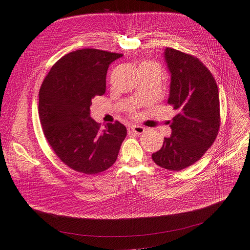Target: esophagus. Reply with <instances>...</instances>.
<instances>
[{"label": "esophagus", "instance_id": "esophagus-1", "mask_svg": "<svg viewBox=\"0 0 250 250\" xmlns=\"http://www.w3.org/2000/svg\"><path fill=\"white\" fill-rule=\"evenodd\" d=\"M145 132V127H143L141 125H132L128 127V133L130 134H136V135H141Z\"/></svg>", "mask_w": 250, "mask_h": 250}]
</instances>
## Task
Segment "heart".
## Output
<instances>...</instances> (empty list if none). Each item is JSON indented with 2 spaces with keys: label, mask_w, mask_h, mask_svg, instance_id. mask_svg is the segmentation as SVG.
Returning <instances> with one entry per match:
<instances>
[{
  "label": "heart",
  "mask_w": 250,
  "mask_h": 250,
  "mask_svg": "<svg viewBox=\"0 0 250 250\" xmlns=\"http://www.w3.org/2000/svg\"><path fill=\"white\" fill-rule=\"evenodd\" d=\"M155 65L154 63H152V62H143L141 65H140V67H143V65Z\"/></svg>",
  "instance_id": "1"
}]
</instances>
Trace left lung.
<instances>
[{
    "instance_id": "8db88e82",
    "label": "left lung",
    "mask_w": 250,
    "mask_h": 250,
    "mask_svg": "<svg viewBox=\"0 0 250 250\" xmlns=\"http://www.w3.org/2000/svg\"><path fill=\"white\" fill-rule=\"evenodd\" d=\"M164 57L171 74L167 103L177 114L170 124L171 136L152 159L162 168L179 171L199 161L218 136L219 91L212 73L196 57L171 47Z\"/></svg>"
}]
</instances>
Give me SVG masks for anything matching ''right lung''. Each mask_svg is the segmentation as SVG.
Here are the masks:
<instances>
[{
    "instance_id": "add662e5",
    "label": "right lung",
    "mask_w": 250,
    "mask_h": 250,
    "mask_svg": "<svg viewBox=\"0 0 250 250\" xmlns=\"http://www.w3.org/2000/svg\"><path fill=\"white\" fill-rule=\"evenodd\" d=\"M122 54L82 48L61 58L39 90L38 114L43 135L60 160L75 171L97 174L113 165L126 127L90 117L92 99L106 89L109 64Z\"/></svg>"
}]
</instances>
